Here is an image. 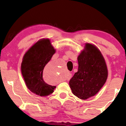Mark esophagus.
Returning a JSON list of instances; mask_svg holds the SVG:
<instances>
[{"mask_svg":"<svg viewBox=\"0 0 126 126\" xmlns=\"http://www.w3.org/2000/svg\"><path fill=\"white\" fill-rule=\"evenodd\" d=\"M72 77V74L71 73H69L68 75V76H67V79L68 80H69V79Z\"/></svg>","mask_w":126,"mask_h":126,"instance_id":"34e87169","label":"esophagus"}]
</instances>
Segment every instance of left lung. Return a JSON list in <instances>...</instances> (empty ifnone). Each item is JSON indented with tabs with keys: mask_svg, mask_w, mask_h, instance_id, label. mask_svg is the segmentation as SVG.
I'll use <instances>...</instances> for the list:
<instances>
[{
	"mask_svg": "<svg viewBox=\"0 0 126 126\" xmlns=\"http://www.w3.org/2000/svg\"><path fill=\"white\" fill-rule=\"evenodd\" d=\"M77 60L78 71L70 79L69 85L75 96L85 100L95 95L104 85L107 68L100 51L93 45L86 44Z\"/></svg>",
	"mask_w": 126,
	"mask_h": 126,
	"instance_id": "left-lung-1",
	"label": "left lung"
}]
</instances>
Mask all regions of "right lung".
I'll use <instances>...</instances> for the list:
<instances>
[{
  "mask_svg": "<svg viewBox=\"0 0 126 126\" xmlns=\"http://www.w3.org/2000/svg\"><path fill=\"white\" fill-rule=\"evenodd\" d=\"M56 51L48 39L35 43L23 57L21 72L27 88L32 92L45 96L53 92L56 86L49 85L43 79V71Z\"/></svg>",
  "mask_w": 126,
  "mask_h": 126,
  "instance_id": "1",
  "label": "right lung"
}]
</instances>
